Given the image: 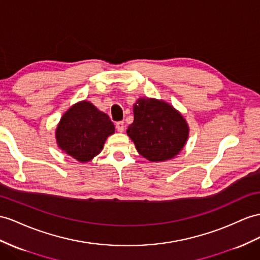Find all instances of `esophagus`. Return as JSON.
Listing matches in <instances>:
<instances>
[{
    "instance_id": "esophagus-1",
    "label": "esophagus",
    "mask_w": 260,
    "mask_h": 260,
    "mask_svg": "<svg viewBox=\"0 0 260 260\" xmlns=\"http://www.w3.org/2000/svg\"><path fill=\"white\" fill-rule=\"evenodd\" d=\"M115 127H116V129L118 131V132H123L124 131V127H125V125H124V122L123 121H119V122H117L116 123V125H115Z\"/></svg>"
}]
</instances>
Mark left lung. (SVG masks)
I'll use <instances>...</instances> for the list:
<instances>
[{"instance_id": "left-lung-1", "label": "left lung", "mask_w": 260, "mask_h": 260, "mask_svg": "<svg viewBox=\"0 0 260 260\" xmlns=\"http://www.w3.org/2000/svg\"><path fill=\"white\" fill-rule=\"evenodd\" d=\"M127 135L143 157L150 161H165L183 148L189 128L180 113L168 103L139 99Z\"/></svg>"}]
</instances>
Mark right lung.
Masks as SVG:
<instances>
[{
    "label": "right lung",
    "instance_id": "obj_1",
    "mask_svg": "<svg viewBox=\"0 0 260 260\" xmlns=\"http://www.w3.org/2000/svg\"><path fill=\"white\" fill-rule=\"evenodd\" d=\"M114 131L109 115L83 101L64 113L56 129V138L67 154L86 162L101 152L105 139Z\"/></svg>",
    "mask_w": 260,
    "mask_h": 260
}]
</instances>
